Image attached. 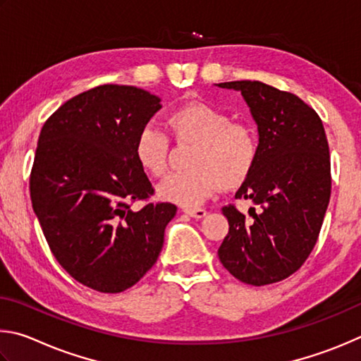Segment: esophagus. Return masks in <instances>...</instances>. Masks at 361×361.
<instances>
[{
	"mask_svg": "<svg viewBox=\"0 0 361 361\" xmlns=\"http://www.w3.org/2000/svg\"><path fill=\"white\" fill-rule=\"evenodd\" d=\"M184 212L193 219H203L207 214V211L203 209V207H185Z\"/></svg>",
	"mask_w": 361,
	"mask_h": 361,
	"instance_id": "34e87169",
	"label": "esophagus"
}]
</instances>
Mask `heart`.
Segmentation results:
<instances>
[{"label":"heart","instance_id":"heart-1","mask_svg":"<svg viewBox=\"0 0 361 361\" xmlns=\"http://www.w3.org/2000/svg\"><path fill=\"white\" fill-rule=\"evenodd\" d=\"M177 142H198L190 158L192 169L177 171L158 185V197L182 206H198L220 188L241 185L254 171L260 141L257 131L235 123L230 114L211 104L192 103L166 117ZM171 141L160 126L144 125L135 139V157L150 176H161L168 166Z\"/></svg>","mask_w":361,"mask_h":361}]
</instances>
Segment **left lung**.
<instances>
[{"mask_svg":"<svg viewBox=\"0 0 361 361\" xmlns=\"http://www.w3.org/2000/svg\"><path fill=\"white\" fill-rule=\"evenodd\" d=\"M239 90L260 135L254 171L236 192L252 200L245 217L222 207L228 235L219 247L224 268L244 283L262 287L287 279L311 255L331 195L330 149L324 123L311 106L260 80L219 84Z\"/></svg>","mask_w":361,"mask_h":361,"instance_id":"left-lung-1","label":"left lung"}]
</instances>
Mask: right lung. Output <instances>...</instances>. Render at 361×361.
I'll list each match as a JSON object with an SVG mask.
<instances>
[{
  "label": "right lung",
  "mask_w": 361,
  "mask_h": 361,
  "mask_svg": "<svg viewBox=\"0 0 361 361\" xmlns=\"http://www.w3.org/2000/svg\"><path fill=\"white\" fill-rule=\"evenodd\" d=\"M160 98L106 84L61 104L37 139L30 197L46 241L66 273L101 293L135 286L160 255L171 203H150L154 187L135 157L137 131ZM144 200L142 210L130 204Z\"/></svg>",
  "instance_id": "obj_1"
}]
</instances>
